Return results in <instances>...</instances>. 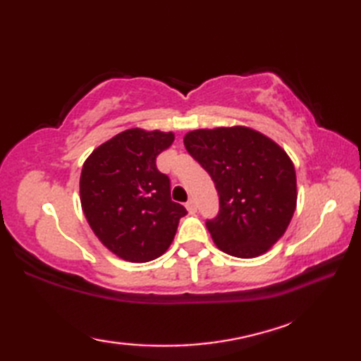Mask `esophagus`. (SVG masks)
<instances>
[{
	"label": "esophagus",
	"instance_id": "1",
	"mask_svg": "<svg viewBox=\"0 0 361 361\" xmlns=\"http://www.w3.org/2000/svg\"><path fill=\"white\" fill-rule=\"evenodd\" d=\"M186 209H188L189 212H195V211H197V204H195L194 198H189V200L186 202Z\"/></svg>",
	"mask_w": 361,
	"mask_h": 361
}]
</instances>
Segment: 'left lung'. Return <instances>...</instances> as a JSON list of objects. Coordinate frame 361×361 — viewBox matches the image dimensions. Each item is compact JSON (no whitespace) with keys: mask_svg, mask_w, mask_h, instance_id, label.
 <instances>
[{"mask_svg":"<svg viewBox=\"0 0 361 361\" xmlns=\"http://www.w3.org/2000/svg\"><path fill=\"white\" fill-rule=\"evenodd\" d=\"M185 147L219 192L217 217L206 220L219 250L242 259L270 250L296 209V173L286 150L242 126L192 130Z\"/></svg>","mask_w":361,"mask_h":361,"instance_id":"left-lung-1","label":"left lung"}]
</instances>
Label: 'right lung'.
Listing matches in <instances>:
<instances>
[{
    "label": "right lung",
    "mask_w": 361,
    "mask_h": 361,
    "mask_svg": "<svg viewBox=\"0 0 361 361\" xmlns=\"http://www.w3.org/2000/svg\"><path fill=\"white\" fill-rule=\"evenodd\" d=\"M175 136L159 130H126L99 145L80 173V203L97 239L128 262L164 255L188 211L172 202L171 180L157 157Z\"/></svg>",
    "instance_id": "obj_1"
}]
</instances>
